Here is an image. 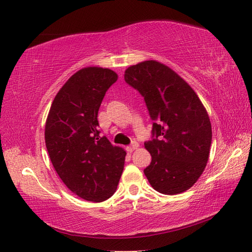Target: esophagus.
<instances>
[{"instance_id": "obj_1", "label": "esophagus", "mask_w": 252, "mask_h": 252, "mask_svg": "<svg viewBox=\"0 0 252 252\" xmlns=\"http://www.w3.org/2000/svg\"><path fill=\"white\" fill-rule=\"evenodd\" d=\"M138 146H140V145H138V143H136V142H133L130 146H127V147H126V151L129 152V153H132V152H134L135 149H137V148H138Z\"/></svg>"}]
</instances>
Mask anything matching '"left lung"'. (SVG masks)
Here are the masks:
<instances>
[{
    "mask_svg": "<svg viewBox=\"0 0 252 252\" xmlns=\"http://www.w3.org/2000/svg\"><path fill=\"white\" fill-rule=\"evenodd\" d=\"M125 80L145 99L157 138L144 144L152 162L144 170L155 190L181 194L205 170L212 140L208 112L190 85L164 63L145 61L127 67Z\"/></svg>",
    "mask_w": 252,
    "mask_h": 252,
    "instance_id": "8db88e82",
    "label": "left lung"
}]
</instances>
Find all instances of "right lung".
<instances>
[{
	"label": "right lung",
	"mask_w": 252,
	"mask_h": 252,
	"mask_svg": "<svg viewBox=\"0 0 252 252\" xmlns=\"http://www.w3.org/2000/svg\"><path fill=\"white\" fill-rule=\"evenodd\" d=\"M118 80L109 68L84 67L58 91L45 122V145L53 167L69 189L100 202L115 194L126 151L98 131V109Z\"/></svg>",
	"instance_id": "obj_1"
}]
</instances>
